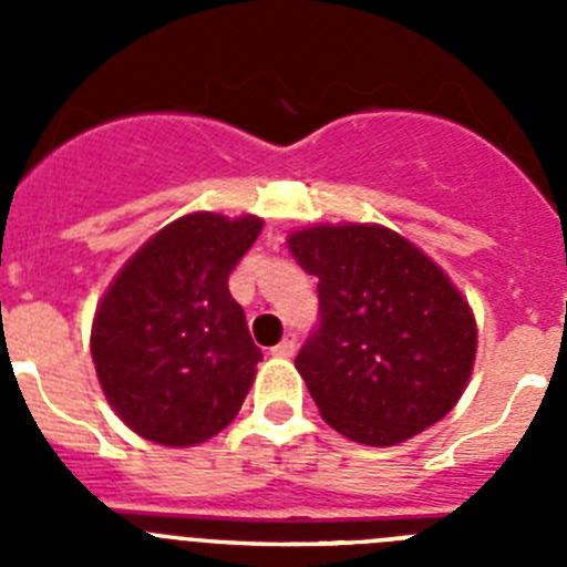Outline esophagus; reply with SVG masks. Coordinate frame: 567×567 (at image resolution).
Masks as SVG:
<instances>
[{"label":"esophagus","instance_id":"obj_1","mask_svg":"<svg viewBox=\"0 0 567 567\" xmlns=\"http://www.w3.org/2000/svg\"><path fill=\"white\" fill-rule=\"evenodd\" d=\"M295 349H298V334L287 332V334H284V340H280V343L275 346L272 352L278 354V358H292Z\"/></svg>","mask_w":567,"mask_h":567}]
</instances>
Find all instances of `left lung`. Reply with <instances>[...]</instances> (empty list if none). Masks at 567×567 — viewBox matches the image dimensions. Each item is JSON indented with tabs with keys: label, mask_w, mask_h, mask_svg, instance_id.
Returning a JSON list of instances; mask_svg holds the SVG:
<instances>
[{
	"label": "left lung",
	"mask_w": 567,
	"mask_h": 567,
	"mask_svg": "<svg viewBox=\"0 0 567 567\" xmlns=\"http://www.w3.org/2000/svg\"><path fill=\"white\" fill-rule=\"evenodd\" d=\"M289 252L318 278V327L295 365L332 429L394 445L452 412L477 327L432 258L369 224L300 229Z\"/></svg>",
	"instance_id": "1"
}]
</instances>
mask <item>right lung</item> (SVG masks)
I'll return each instance as SVG.
<instances>
[{
    "label": "right lung",
    "instance_id": "obj_1",
    "mask_svg": "<svg viewBox=\"0 0 567 567\" xmlns=\"http://www.w3.org/2000/svg\"><path fill=\"white\" fill-rule=\"evenodd\" d=\"M264 221L195 213L150 238L96 309L90 349L115 414L162 445L215 437L264 360L229 275Z\"/></svg>",
    "mask_w": 567,
    "mask_h": 567
}]
</instances>
